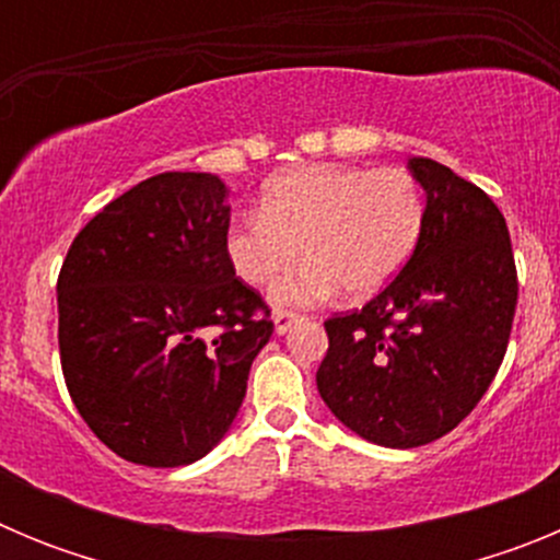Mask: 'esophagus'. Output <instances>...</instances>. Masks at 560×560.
Wrapping results in <instances>:
<instances>
[{"instance_id": "1", "label": "esophagus", "mask_w": 560, "mask_h": 560, "mask_svg": "<svg viewBox=\"0 0 560 560\" xmlns=\"http://www.w3.org/2000/svg\"><path fill=\"white\" fill-rule=\"evenodd\" d=\"M271 319H275V330L280 336L289 334L291 325H296L300 319H303V314H294V311H285V308H277L275 314H271Z\"/></svg>"}]
</instances>
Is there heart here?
Instances as JSON below:
<instances>
[{
	"mask_svg": "<svg viewBox=\"0 0 560 560\" xmlns=\"http://www.w3.org/2000/svg\"><path fill=\"white\" fill-rule=\"evenodd\" d=\"M427 224L423 187L404 167H359L339 162L280 173L226 232L235 275L266 285L303 249L308 260L271 289L275 303L311 305L345 289L370 296L412 260Z\"/></svg>",
	"mask_w": 560,
	"mask_h": 560,
	"instance_id": "1",
	"label": "heart"
}]
</instances>
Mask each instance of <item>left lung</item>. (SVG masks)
Masks as SVG:
<instances>
[{
	"instance_id": "obj_1",
	"label": "left lung",
	"mask_w": 560,
	"mask_h": 560,
	"mask_svg": "<svg viewBox=\"0 0 560 560\" xmlns=\"http://www.w3.org/2000/svg\"><path fill=\"white\" fill-rule=\"evenodd\" d=\"M427 224L412 260L361 311L330 316L316 389L359 438L427 446L491 387L508 350L518 280L499 207L452 167L415 156Z\"/></svg>"
}]
</instances>
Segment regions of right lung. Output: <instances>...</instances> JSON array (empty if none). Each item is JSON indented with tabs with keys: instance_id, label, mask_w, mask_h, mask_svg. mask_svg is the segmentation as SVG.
<instances>
[{
	"instance_id": "obj_1",
	"label": "right lung",
	"mask_w": 560,
	"mask_h": 560,
	"mask_svg": "<svg viewBox=\"0 0 560 560\" xmlns=\"http://www.w3.org/2000/svg\"><path fill=\"white\" fill-rule=\"evenodd\" d=\"M226 232L224 182L171 171L108 201L63 257V381L86 427L128 463H196L244 404L275 323L235 277Z\"/></svg>"
}]
</instances>
